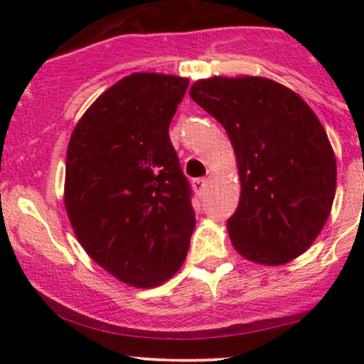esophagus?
<instances>
[{"mask_svg": "<svg viewBox=\"0 0 364 364\" xmlns=\"http://www.w3.org/2000/svg\"><path fill=\"white\" fill-rule=\"evenodd\" d=\"M193 190H196V192H197V196L204 197L205 196V190H208V179H204V178L196 179V181H193Z\"/></svg>", "mask_w": 364, "mask_h": 364, "instance_id": "esophagus-1", "label": "esophagus"}]
</instances>
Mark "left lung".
<instances>
[{
  "label": "left lung",
  "mask_w": 364,
  "mask_h": 364,
  "mask_svg": "<svg viewBox=\"0 0 364 364\" xmlns=\"http://www.w3.org/2000/svg\"><path fill=\"white\" fill-rule=\"evenodd\" d=\"M190 97L230 139L241 196L227 222L232 247L262 266L291 262L326 225L336 192V159L310 105L266 77H209Z\"/></svg>",
  "instance_id": "left-lung-1"
}]
</instances>
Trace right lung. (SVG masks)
<instances>
[{"label":"right lung","instance_id":"1","mask_svg":"<svg viewBox=\"0 0 364 364\" xmlns=\"http://www.w3.org/2000/svg\"><path fill=\"white\" fill-rule=\"evenodd\" d=\"M188 79L123 77L70 137L65 208L87 255L123 284L151 289L183 266L196 227L168 124Z\"/></svg>","mask_w":364,"mask_h":364}]
</instances>
